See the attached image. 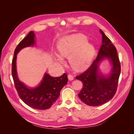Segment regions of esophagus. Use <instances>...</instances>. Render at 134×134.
I'll use <instances>...</instances> for the list:
<instances>
[{"instance_id": "esophagus-1", "label": "esophagus", "mask_w": 134, "mask_h": 134, "mask_svg": "<svg viewBox=\"0 0 134 134\" xmlns=\"http://www.w3.org/2000/svg\"><path fill=\"white\" fill-rule=\"evenodd\" d=\"M68 78L69 80H73L74 79V76L72 74H68Z\"/></svg>"}]
</instances>
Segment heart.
<instances>
[{
	"label": "heart",
	"instance_id": "b5f03b06",
	"mask_svg": "<svg viewBox=\"0 0 134 134\" xmlns=\"http://www.w3.org/2000/svg\"><path fill=\"white\" fill-rule=\"evenodd\" d=\"M59 56L62 58H69L72 66L80 71L87 66L93 57L94 47L87 43V39L82 34L69 35L61 39L58 44ZM58 60L62 62L58 56Z\"/></svg>",
	"mask_w": 134,
	"mask_h": 134
}]
</instances>
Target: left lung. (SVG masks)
<instances>
[{"instance_id": "1", "label": "left lung", "mask_w": 134, "mask_h": 134, "mask_svg": "<svg viewBox=\"0 0 134 134\" xmlns=\"http://www.w3.org/2000/svg\"><path fill=\"white\" fill-rule=\"evenodd\" d=\"M99 31L102 35V44L96 59L86 71L76 76V79L83 83L78 94L79 98L84 103L92 107L106 103L114 97L121 71L116 47L101 29ZM105 58L109 59L112 63L111 73L108 77L98 71L99 63Z\"/></svg>"}]
</instances>
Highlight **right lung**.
Masks as SVG:
<instances>
[{
  "instance_id": "add662e5",
  "label": "right lung",
  "mask_w": 134,
  "mask_h": 134,
  "mask_svg": "<svg viewBox=\"0 0 134 134\" xmlns=\"http://www.w3.org/2000/svg\"><path fill=\"white\" fill-rule=\"evenodd\" d=\"M35 43V34L31 31L16 47L12 62V75L18 96L23 102L34 109L46 110L58 99L61 89L68 82V78L66 73L59 77H53L45 73L40 85L32 88H28L19 81L16 71L17 54L22 49L33 46Z\"/></svg>"
}]
</instances>
